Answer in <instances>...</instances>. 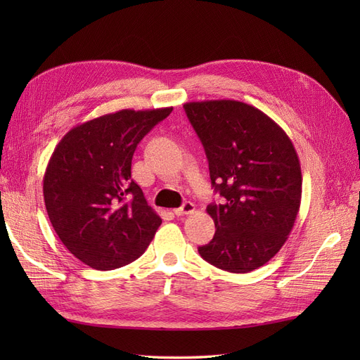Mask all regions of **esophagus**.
Instances as JSON below:
<instances>
[{
	"instance_id": "1",
	"label": "esophagus",
	"mask_w": 360,
	"mask_h": 360,
	"mask_svg": "<svg viewBox=\"0 0 360 360\" xmlns=\"http://www.w3.org/2000/svg\"><path fill=\"white\" fill-rule=\"evenodd\" d=\"M195 212V204L191 202V201H186L183 202L181 207H179V209L174 210V213H176L177 216H183V214H192Z\"/></svg>"
}]
</instances>
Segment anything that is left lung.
<instances>
[{"mask_svg":"<svg viewBox=\"0 0 360 360\" xmlns=\"http://www.w3.org/2000/svg\"><path fill=\"white\" fill-rule=\"evenodd\" d=\"M183 108L205 150L212 186L224 198L207 207L216 233L198 252L217 269L248 274L274 258L292 230L302 198L297 153L284 130L248 103Z\"/></svg>","mask_w":360,"mask_h":360,"instance_id":"8db88e82","label":"left lung"}]
</instances>
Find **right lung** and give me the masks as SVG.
I'll list each match as a JSON object with an SVG mask.
<instances>
[{"instance_id": "obj_1", "label": "right lung", "mask_w": 360, "mask_h": 360, "mask_svg": "<svg viewBox=\"0 0 360 360\" xmlns=\"http://www.w3.org/2000/svg\"><path fill=\"white\" fill-rule=\"evenodd\" d=\"M172 108L122 110L90 120L63 136L43 179L49 221L84 264L112 270L132 263L162 219L130 177L135 148Z\"/></svg>"}]
</instances>
